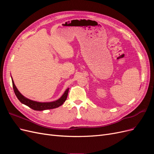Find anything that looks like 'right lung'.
Returning a JSON list of instances; mask_svg holds the SVG:
<instances>
[{
    "label": "right lung",
    "mask_w": 154,
    "mask_h": 154,
    "mask_svg": "<svg viewBox=\"0 0 154 154\" xmlns=\"http://www.w3.org/2000/svg\"><path fill=\"white\" fill-rule=\"evenodd\" d=\"M12 83H13V88L14 92H15V94L17 97L18 100H19L22 103L28 106L31 109H33L35 110H48V109H53L61 106L64 102L66 101L67 99L68 92L69 89V88H67V89L65 91L63 96L57 101H53V102H49V103H40V102L30 100L29 99L26 98V97H25L24 96H22L20 93V92L18 91L15 84H14L13 81H12Z\"/></svg>",
    "instance_id": "obj_1"
}]
</instances>
